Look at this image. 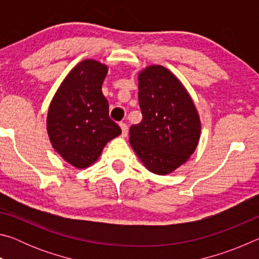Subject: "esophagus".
Instances as JSON below:
<instances>
[{
    "label": "esophagus",
    "instance_id": "34e87169",
    "mask_svg": "<svg viewBox=\"0 0 259 259\" xmlns=\"http://www.w3.org/2000/svg\"><path fill=\"white\" fill-rule=\"evenodd\" d=\"M120 126L122 129V136H123V137H126V136H128V125H126V123H124V122H121Z\"/></svg>",
    "mask_w": 259,
    "mask_h": 259
}]
</instances>
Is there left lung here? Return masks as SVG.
<instances>
[{
    "mask_svg": "<svg viewBox=\"0 0 259 259\" xmlns=\"http://www.w3.org/2000/svg\"><path fill=\"white\" fill-rule=\"evenodd\" d=\"M143 120L130 128V144L151 172L166 175L188 160L199 143L201 123L181 81L160 65L138 76Z\"/></svg>",
    "mask_w": 259,
    "mask_h": 259,
    "instance_id": "8db88e82",
    "label": "left lung"
}]
</instances>
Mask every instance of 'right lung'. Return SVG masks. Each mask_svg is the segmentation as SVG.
<instances>
[{"mask_svg":"<svg viewBox=\"0 0 259 259\" xmlns=\"http://www.w3.org/2000/svg\"><path fill=\"white\" fill-rule=\"evenodd\" d=\"M107 67L93 59L78 63L57 90L48 111L47 129L55 150L82 169L98 159L121 128L109 117L102 93Z\"/></svg>","mask_w":259,"mask_h":259,"instance_id":"add662e5","label":"right lung"}]
</instances>
